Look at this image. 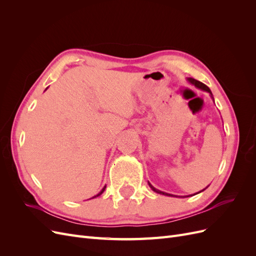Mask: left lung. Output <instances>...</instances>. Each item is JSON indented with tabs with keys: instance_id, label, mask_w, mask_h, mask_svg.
I'll return each mask as SVG.
<instances>
[{
	"instance_id": "8db88e82",
	"label": "left lung",
	"mask_w": 256,
	"mask_h": 256,
	"mask_svg": "<svg viewBox=\"0 0 256 256\" xmlns=\"http://www.w3.org/2000/svg\"><path fill=\"white\" fill-rule=\"evenodd\" d=\"M189 81L192 83V84H194L196 88H202V90H207L208 92H210L212 94V92H210V90H209V88L207 86V85H205L204 83H202V82H200V81H198V80H196V79H192V78H190L189 79ZM148 184H150V187L154 191V192H157V193H160V194H164V196H173L172 194H168V193H166V192H162V191H160V190H158V189H156L154 187H152V186L148 182ZM203 191V190H202Z\"/></svg>"
}]
</instances>
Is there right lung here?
Masks as SVG:
<instances>
[{
	"mask_svg": "<svg viewBox=\"0 0 256 256\" xmlns=\"http://www.w3.org/2000/svg\"><path fill=\"white\" fill-rule=\"evenodd\" d=\"M104 189H106V186H104V189H102V191H100V192L98 193V194H97V196H92V198H96V196H100V194H102V192L104 191Z\"/></svg>",
	"mask_w": 256,
	"mask_h": 256,
	"instance_id": "right-lung-1",
	"label": "right lung"
}]
</instances>
